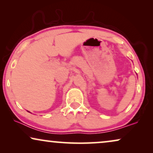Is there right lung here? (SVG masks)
Returning <instances> with one entry per match:
<instances>
[{"label": "right lung", "instance_id": "obj_1", "mask_svg": "<svg viewBox=\"0 0 153 153\" xmlns=\"http://www.w3.org/2000/svg\"><path fill=\"white\" fill-rule=\"evenodd\" d=\"M28 112H29V111H28Z\"/></svg>", "mask_w": 153, "mask_h": 153}]
</instances>
